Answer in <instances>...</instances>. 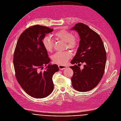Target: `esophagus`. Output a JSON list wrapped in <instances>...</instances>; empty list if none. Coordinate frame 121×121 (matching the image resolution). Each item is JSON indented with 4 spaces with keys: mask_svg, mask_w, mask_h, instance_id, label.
<instances>
[{
    "mask_svg": "<svg viewBox=\"0 0 121 121\" xmlns=\"http://www.w3.org/2000/svg\"><path fill=\"white\" fill-rule=\"evenodd\" d=\"M58 67L60 70H63L67 68V66H66L63 65H60V64L58 65Z\"/></svg>",
    "mask_w": 121,
    "mask_h": 121,
    "instance_id": "34e87169",
    "label": "esophagus"
}]
</instances>
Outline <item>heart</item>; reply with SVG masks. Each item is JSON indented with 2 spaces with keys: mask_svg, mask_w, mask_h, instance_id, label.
Returning <instances> with one entry per match:
<instances>
[{
  "mask_svg": "<svg viewBox=\"0 0 121 121\" xmlns=\"http://www.w3.org/2000/svg\"><path fill=\"white\" fill-rule=\"evenodd\" d=\"M54 37L66 43L68 48L73 50L76 47L78 44L77 38L72 36L69 31L61 30L56 32L54 34ZM42 45L45 50L48 52H52L53 48V41L48 37H44L42 39ZM71 54L70 52L66 51L58 52L52 56V59L54 62L60 64H65L71 58Z\"/></svg>",
  "mask_w": 121,
  "mask_h": 121,
  "instance_id": "obj_1",
  "label": "heart"
}]
</instances>
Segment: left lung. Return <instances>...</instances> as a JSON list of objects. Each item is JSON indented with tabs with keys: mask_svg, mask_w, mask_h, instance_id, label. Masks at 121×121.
Masks as SVG:
<instances>
[{
	"mask_svg": "<svg viewBox=\"0 0 121 121\" xmlns=\"http://www.w3.org/2000/svg\"><path fill=\"white\" fill-rule=\"evenodd\" d=\"M70 30L76 31L80 38L76 55L70 61L75 65L69 67L73 71L72 85L79 91H88L98 85L104 75L106 51L100 36L85 24L77 23ZM81 63L84 64L82 70L78 67Z\"/></svg>",
	"mask_w": 121,
	"mask_h": 121,
	"instance_id": "left-lung-1",
	"label": "left lung"
}]
</instances>
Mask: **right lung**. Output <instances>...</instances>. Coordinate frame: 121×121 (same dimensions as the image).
<instances>
[{"instance_id": "1", "label": "right lung", "mask_w": 121, "mask_h": 121, "mask_svg": "<svg viewBox=\"0 0 121 121\" xmlns=\"http://www.w3.org/2000/svg\"><path fill=\"white\" fill-rule=\"evenodd\" d=\"M53 30L42 26H32L20 35L15 48L13 63L16 79L25 91L34 98H45L54 89L52 77L59 68L50 63L51 60L42 45L46 34ZM44 66L46 68L41 71Z\"/></svg>"}]
</instances>
